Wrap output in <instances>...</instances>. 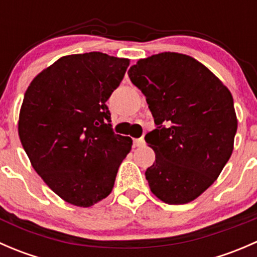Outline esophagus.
Wrapping results in <instances>:
<instances>
[{
    "label": "esophagus",
    "instance_id": "obj_1",
    "mask_svg": "<svg viewBox=\"0 0 257 257\" xmlns=\"http://www.w3.org/2000/svg\"><path fill=\"white\" fill-rule=\"evenodd\" d=\"M144 139L143 138H138V139H133V144L134 147H143L144 145Z\"/></svg>",
    "mask_w": 257,
    "mask_h": 257
}]
</instances>
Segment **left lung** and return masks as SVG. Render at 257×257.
<instances>
[{"instance_id": "obj_1", "label": "left lung", "mask_w": 257, "mask_h": 257, "mask_svg": "<svg viewBox=\"0 0 257 257\" xmlns=\"http://www.w3.org/2000/svg\"><path fill=\"white\" fill-rule=\"evenodd\" d=\"M128 74L157 125L145 136L155 153L145 172L150 190L170 205L195 200L234 150L237 118L231 93L203 63L177 52L139 59Z\"/></svg>"}]
</instances>
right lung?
Segmentation results:
<instances>
[{"label": "right lung", "mask_w": 257, "mask_h": 257, "mask_svg": "<svg viewBox=\"0 0 257 257\" xmlns=\"http://www.w3.org/2000/svg\"><path fill=\"white\" fill-rule=\"evenodd\" d=\"M128 66V58L100 52L64 56L26 90L21 143L37 174L72 205L89 208L107 198L131 152L133 141L113 133L105 104Z\"/></svg>", "instance_id": "right-lung-1"}]
</instances>
